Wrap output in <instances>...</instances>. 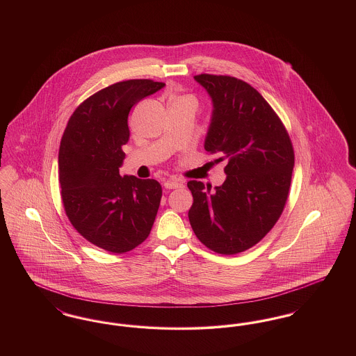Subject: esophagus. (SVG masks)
<instances>
[{
    "label": "esophagus",
    "mask_w": 356,
    "mask_h": 356,
    "mask_svg": "<svg viewBox=\"0 0 356 356\" xmlns=\"http://www.w3.org/2000/svg\"><path fill=\"white\" fill-rule=\"evenodd\" d=\"M181 186H183V183L176 179H170V180L164 181V188H167V189H176V188H181Z\"/></svg>",
    "instance_id": "obj_1"
}]
</instances>
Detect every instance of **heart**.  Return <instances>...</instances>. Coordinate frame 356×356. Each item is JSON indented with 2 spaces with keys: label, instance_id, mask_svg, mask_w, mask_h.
Returning <instances> with one entry per match:
<instances>
[{
  "label": "heart",
  "instance_id": "1",
  "mask_svg": "<svg viewBox=\"0 0 356 356\" xmlns=\"http://www.w3.org/2000/svg\"><path fill=\"white\" fill-rule=\"evenodd\" d=\"M170 104H186L192 106L193 109L197 108V100L195 96H191V95H183V96H176L172 99Z\"/></svg>",
  "mask_w": 356,
  "mask_h": 356
}]
</instances>
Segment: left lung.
Returning a JSON list of instances; mask_svg holds the SVG:
<instances>
[{"label": "left lung", "instance_id": "obj_1", "mask_svg": "<svg viewBox=\"0 0 356 356\" xmlns=\"http://www.w3.org/2000/svg\"><path fill=\"white\" fill-rule=\"evenodd\" d=\"M212 100L204 148L225 160L220 186L191 180V227L205 247L221 254L243 252L266 236L287 202L293 148L270 104L251 85L231 77L199 74Z\"/></svg>", "mask_w": 356, "mask_h": 356}]
</instances>
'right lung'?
Listing matches in <instances>:
<instances>
[{
	"label": "right lung",
	"mask_w": 356,
	"mask_h": 356,
	"mask_svg": "<svg viewBox=\"0 0 356 356\" xmlns=\"http://www.w3.org/2000/svg\"><path fill=\"white\" fill-rule=\"evenodd\" d=\"M164 86L128 80L104 88L77 106L61 138L58 170L67 216L81 236L113 254L140 245L159 211L161 186L153 179L122 177L119 168L132 106Z\"/></svg>",
	"instance_id": "add662e5"
}]
</instances>
